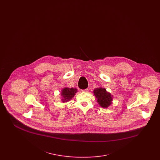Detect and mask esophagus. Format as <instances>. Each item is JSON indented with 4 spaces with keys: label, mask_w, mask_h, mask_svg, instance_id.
<instances>
[{
    "label": "esophagus",
    "mask_w": 160,
    "mask_h": 160,
    "mask_svg": "<svg viewBox=\"0 0 160 160\" xmlns=\"http://www.w3.org/2000/svg\"><path fill=\"white\" fill-rule=\"evenodd\" d=\"M88 91H89V89H86L82 90V92H88Z\"/></svg>",
    "instance_id": "34e87169"
}]
</instances>
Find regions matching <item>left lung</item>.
<instances>
[{
  "label": "left lung",
  "instance_id": "1",
  "mask_svg": "<svg viewBox=\"0 0 160 160\" xmlns=\"http://www.w3.org/2000/svg\"><path fill=\"white\" fill-rule=\"evenodd\" d=\"M93 94L100 106L106 108L110 106L113 101V95L105 88L99 87L93 90Z\"/></svg>",
  "mask_w": 160,
  "mask_h": 160
}]
</instances>
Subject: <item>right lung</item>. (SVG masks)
Instances as JSON below:
<instances>
[{
	"label": "right lung",
	"mask_w": 160,
	"mask_h": 160,
	"mask_svg": "<svg viewBox=\"0 0 160 160\" xmlns=\"http://www.w3.org/2000/svg\"><path fill=\"white\" fill-rule=\"evenodd\" d=\"M77 92L76 88H64L61 91V101L62 102H67L72 99Z\"/></svg>",
	"instance_id": "obj_1"
}]
</instances>
